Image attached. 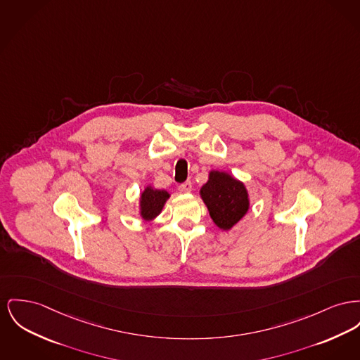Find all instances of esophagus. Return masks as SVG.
<instances>
[{
    "mask_svg": "<svg viewBox=\"0 0 360 360\" xmlns=\"http://www.w3.org/2000/svg\"><path fill=\"white\" fill-rule=\"evenodd\" d=\"M179 189L182 191H185V193H191V189H193V185H191V181L184 182V184L179 186Z\"/></svg>",
    "mask_w": 360,
    "mask_h": 360,
    "instance_id": "34e87169",
    "label": "esophagus"
}]
</instances>
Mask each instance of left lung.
<instances>
[{"label":"left lung","mask_w":360,"mask_h":360,"mask_svg":"<svg viewBox=\"0 0 360 360\" xmlns=\"http://www.w3.org/2000/svg\"><path fill=\"white\" fill-rule=\"evenodd\" d=\"M200 195L213 223L223 231L231 230L250 207L245 185L224 171H211L210 179L201 188Z\"/></svg>","instance_id":"1"}]
</instances>
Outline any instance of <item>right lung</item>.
I'll return each mask as SVG.
<instances>
[{"label": "right lung", "instance_id": "1", "mask_svg": "<svg viewBox=\"0 0 360 360\" xmlns=\"http://www.w3.org/2000/svg\"><path fill=\"white\" fill-rule=\"evenodd\" d=\"M169 198V193L166 191L153 189L147 186L140 195V214L144 220H153L166 204Z\"/></svg>", "mask_w": 360, "mask_h": 360}]
</instances>
